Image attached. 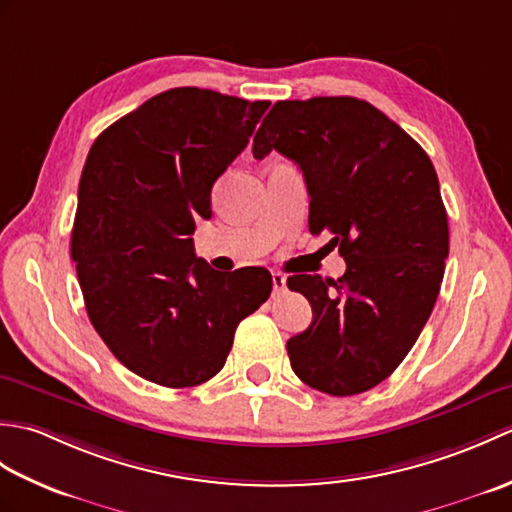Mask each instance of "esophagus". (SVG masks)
<instances>
[{
  "label": "esophagus",
  "instance_id": "34e87169",
  "mask_svg": "<svg viewBox=\"0 0 512 512\" xmlns=\"http://www.w3.org/2000/svg\"><path fill=\"white\" fill-rule=\"evenodd\" d=\"M273 290L277 292V295L286 290V275L284 273H273Z\"/></svg>",
  "mask_w": 512,
  "mask_h": 512
}]
</instances>
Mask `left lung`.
Here are the masks:
<instances>
[{
	"label": "left lung",
	"instance_id": "1",
	"mask_svg": "<svg viewBox=\"0 0 512 512\" xmlns=\"http://www.w3.org/2000/svg\"><path fill=\"white\" fill-rule=\"evenodd\" d=\"M295 160L310 195V233H332L341 279L288 277L312 323L286 343L295 374L330 396H354L394 372L436 306L449 222L436 169L405 129L354 96L277 101L253 156Z\"/></svg>",
	"mask_w": 512,
	"mask_h": 512
}]
</instances>
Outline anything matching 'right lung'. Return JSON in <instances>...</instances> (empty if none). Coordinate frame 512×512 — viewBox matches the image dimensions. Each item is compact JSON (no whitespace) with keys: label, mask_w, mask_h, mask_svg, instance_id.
<instances>
[{"label":"right lung","mask_w":512,"mask_h":512,"mask_svg":"<svg viewBox=\"0 0 512 512\" xmlns=\"http://www.w3.org/2000/svg\"><path fill=\"white\" fill-rule=\"evenodd\" d=\"M268 105L173 88L107 127L85 160L72 228L85 310L118 361L151 383L213 378L239 321L273 290L266 268L213 270L189 237Z\"/></svg>","instance_id":"1"}]
</instances>
